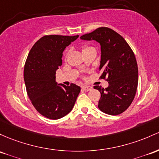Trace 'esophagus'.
<instances>
[{
  "label": "esophagus",
  "instance_id": "obj_1",
  "mask_svg": "<svg viewBox=\"0 0 159 159\" xmlns=\"http://www.w3.org/2000/svg\"><path fill=\"white\" fill-rule=\"evenodd\" d=\"M82 89L84 90H85V91H90V90H91L93 89V88L90 86H83Z\"/></svg>",
  "mask_w": 159,
  "mask_h": 159
}]
</instances>
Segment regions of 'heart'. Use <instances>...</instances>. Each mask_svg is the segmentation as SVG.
I'll return each instance as SVG.
<instances>
[{"label": "heart", "instance_id": "heart-1", "mask_svg": "<svg viewBox=\"0 0 159 159\" xmlns=\"http://www.w3.org/2000/svg\"><path fill=\"white\" fill-rule=\"evenodd\" d=\"M88 48H90V47H85V48H84V49H83V50H86V49H88Z\"/></svg>", "mask_w": 159, "mask_h": 159}]
</instances>
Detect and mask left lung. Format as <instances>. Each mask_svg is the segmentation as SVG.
Instances as JSON below:
<instances>
[{"mask_svg": "<svg viewBox=\"0 0 159 159\" xmlns=\"http://www.w3.org/2000/svg\"><path fill=\"white\" fill-rule=\"evenodd\" d=\"M81 39L100 43V78L107 77L109 87H93L101 94L98 108L111 116L124 112L133 102L138 85V67L133 50L122 36L107 27L98 28Z\"/></svg>", "mask_w": 159, "mask_h": 159, "instance_id": "left-lung-1", "label": "left lung"}]
</instances>
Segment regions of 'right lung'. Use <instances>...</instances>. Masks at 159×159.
<instances>
[{
	"instance_id": "add662e5",
	"label": "right lung",
	"mask_w": 159,
	"mask_h": 159,
	"mask_svg": "<svg viewBox=\"0 0 159 159\" xmlns=\"http://www.w3.org/2000/svg\"><path fill=\"white\" fill-rule=\"evenodd\" d=\"M79 37L51 34L40 38L31 48L25 67L24 81L31 103L50 119L62 118L72 109L81 88L57 85L56 71L62 65V52Z\"/></svg>"
}]
</instances>
